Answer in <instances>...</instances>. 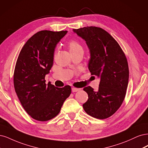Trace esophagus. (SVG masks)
<instances>
[{
    "label": "esophagus",
    "instance_id": "34e87169",
    "mask_svg": "<svg viewBox=\"0 0 148 148\" xmlns=\"http://www.w3.org/2000/svg\"><path fill=\"white\" fill-rule=\"evenodd\" d=\"M79 90V88H75V87H73L72 88V92H78Z\"/></svg>",
    "mask_w": 148,
    "mask_h": 148
}]
</instances>
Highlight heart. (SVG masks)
Segmentation results:
<instances>
[{"mask_svg": "<svg viewBox=\"0 0 148 148\" xmlns=\"http://www.w3.org/2000/svg\"><path fill=\"white\" fill-rule=\"evenodd\" d=\"M68 47L70 53H73L79 51H83L82 47L76 40H71L68 44Z\"/></svg>", "mask_w": 148, "mask_h": 148, "instance_id": "b5f03b06", "label": "heart"}]
</instances>
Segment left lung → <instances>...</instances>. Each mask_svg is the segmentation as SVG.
I'll list each match as a JSON object with an SVG mask.
<instances>
[{
  "label": "left lung",
  "mask_w": 148,
  "mask_h": 148,
  "mask_svg": "<svg viewBox=\"0 0 148 148\" xmlns=\"http://www.w3.org/2000/svg\"><path fill=\"white\" fill-rule=\"evenodd\" d=\"M73 31L85 41L90 56L88 69L100 79L98 91L90 86L84 88L88 96L84 109L90 116L106 119L117 111L125 97L129 78L126 56L117 41L101 28L87 26Z\"/></svg>",
  "instance_id": "8db88e82"
}]
</instances>
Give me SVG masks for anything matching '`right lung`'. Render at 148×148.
<instances>
[{
  "mask_svg": "<svg viewBox=\"0 0 148 148\" xmlns=\"http://www.w3.org/2000/svg\"><path fill=\"white\" fill-rule=\"evenodd\" d=\"M67 31H41L33 35L22 48L14 72V87L21 105L35 120L47 121L60 112L71 88H58L45 77L53 63L56 45Z\"/></svg>",
  "mask_w": 148,
  "mask_h": 148,
  "instance_id": "add662e5",
  "label": "right lung"
}]
</instances>
